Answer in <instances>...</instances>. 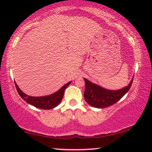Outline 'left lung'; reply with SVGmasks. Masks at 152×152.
I'll list each match as a JSON object with an SVG mask.
<instances>
[{
  "label": "left lung",
  "instance_id": "8db88e82",
  "mask_svg": "<svg viewBox=\"0 0 152 152\" xmlns=\"http://www.w3.org/2000/svg\"><path fill=\"white\" fill-rule=\"evenodd\" d=\"M86 88L84 97L91 107L102 109L117 102L128 92L132 86L133 79L127 86L118 90H109L84 78Z\"/></svg>",
  "mask_w": 152,
  "mask_h": 152
}]
</instances>
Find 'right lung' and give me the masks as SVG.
I'll return each mask as SVG.
<instances>
[{"mask_svg":"<svg viewBox=\"0 0 152 152\" xmlns=\"http://www.w3.org/2000/svg\"><path fill=\"white\" fill-rule=\"evenodd\" d=\"M14 83H15L16 90H17L18 94L22 97V99H23L25 101L27 102V103L30 104L34 106L35 107L39 108V109H51L59 104V103L61 102L62 99H63L65 89L69 86L71 82H69L67 84L64 85L57 92L54 93L53 94L41 97H33L28 95L20 90L15 81H14Z\"/></svg>","mask_w":152,"mask_h":152,"instance_id":"add662e5","label":"right lung"}]
</instances>
